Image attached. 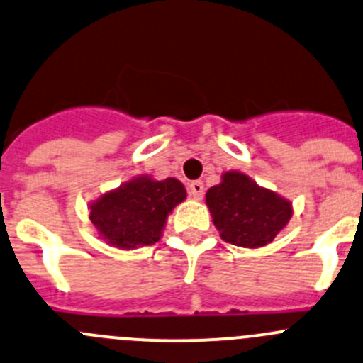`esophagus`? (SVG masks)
<instances>
[{
    "label": "esophagus",
    "instance_id": "obj_1",
    "mask_svg": "<svg viewBox=\"0 0 363 363\" xmlns=\"http://www.w3.org/2000/svg\"><path fill=\"white\" fill-rule=\"evenodd\" d=\"M188 193L191 199L200 200L203 196V182L202 181H191L188 184Z\"/></svg>",
    "mask_w": 363,
    "mask_h": 363
}]
</instances>
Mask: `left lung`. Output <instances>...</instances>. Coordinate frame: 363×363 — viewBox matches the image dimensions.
<instances>
[{"instance_id": "left-lung-1", "label": "left lung", "mask_w": 363, "mask_h": 363, "mask_svg": "<svg viewBox=\"0 0 363 363\" xmlns=\"http://www.w3.org/2000/svg\"><path fill=\"white\" fill-rule=\"evenodd\" d=\"M206 203L221 239L245 248L271 242L293 216L291 202L239 172L223 174L221 184L206 193Z\"/></svg>"}]
</instances>
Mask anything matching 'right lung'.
Here are the masks:
<instances>
[{
	"mask_svg": "<svg viewBox=\"0 0 363 363\" xmlns=\"http://www.w3.org/2000/svg\"><path fill=\"white\" fill-rule=\"evenodd\" d=\"M186 199L177 179L136 177L90 206V220L103 239L118 248L149 246L160 241L170 211Z\"/></svg>",
	"mask_w": 363,
	"mask_h": 363,
	"instance_id": "add662e5",
	"label": "right lung"
}]
</instances>
